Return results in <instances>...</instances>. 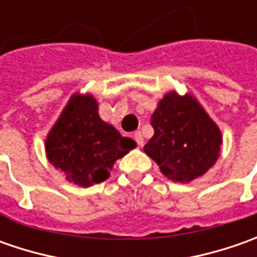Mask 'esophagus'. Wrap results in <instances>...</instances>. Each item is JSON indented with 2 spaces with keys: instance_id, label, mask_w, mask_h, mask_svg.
Segmentation results:
<instances>
[{
  "instance_id": "34e87169",
  "label": "esophagus",
  "mask_w": 257,
  "mask_h": 257,
  "mask_svg": "<svg viewBox=\"0 0 257 257\" xmlns=\"http://www.w3.org/2000/svg\"><path fill=\"white\" fill-rule=\"evenodd\" d=\"M134 140H136V143L139 144L140 147L144 144V139H143V134H142V132H136L134 133Z\"/></svg>"
}]
</instances>
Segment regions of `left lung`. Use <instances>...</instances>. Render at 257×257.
<instances>
[{
    "label": "left lung",
    "instance_id": "8db88e82",
    "mask_svg": "<svg viewBox=\"0 0 257 257\" xmlns=\"http://www.w3.org/2000/svg\"><path fill=\"white\" fill-rule=\"evenodd\" d=\"M152 125L154 136L144 152L167 179L192 182L217 162L222 133L190 94H166L152 115Z\"/></svg>",
    "mask_w": 257,
    "mask_h": 257
}]
</instances>
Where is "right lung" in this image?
Returning a JSON list of instances; mask_svg holds the SVG:
<instances>
[{"mask_svg":"<svg viewBox=\"0 0 257 257\" xmlns=\"http://www.w3.org/2000/svg\"><path fill=\"white\" fill-rule=\"evenodd\" d=\"M134 147V140L100 118L97 100L90 94L70 98L45 140L50 163L83 187L108 179L115 160Z\"/></svg>","mask_w":257,"mask_h":257,"instance_id":"1","label":"right lung"}]
</instances>
